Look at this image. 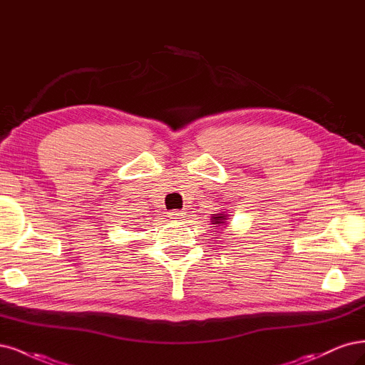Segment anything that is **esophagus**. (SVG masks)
<instances>
[{
    "label": "esophagus",
    "instance_id": "obj_1",
    "mask_svg": "<svg viewBox=\"0 0 365 365\" xmlns=\"http://www.w3.org/2000/svg\"><path fill=\"white\" fill-rule=\"evenodd\" d=\"M170 215H171L173 218H185L186 212H185V210H178V209H174V210H171Z\"/></svg>",
    "mask_w": 365,
    "mask_h": 365
}]
</instances>
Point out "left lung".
<instances>
[{
  "label": "left lung",
  "mask_w": 365,
  "mask_h": 365,
  "mask_svg": "<svg viewBox=\"0 0 365 365\" xmlns=\"http://www.w3.org/2000/svg\"><path fill=\"white\" fill-rule=\"evenodd\" d=\"M226 214L225 212H222V214H214V217H212V225H226Z\"/></svg>",
  "instance_id": "obj_1"
}]
</instances>
